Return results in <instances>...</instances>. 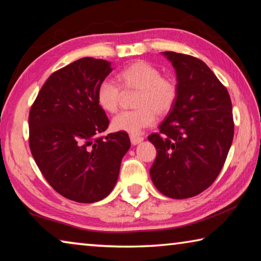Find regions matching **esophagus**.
Listing matches in <instances>:
<instances>
[{
  "mask_svg": "<svg viewBox=\"0 0 261 261\" xmlns=\"http://www.w3.org/2000/svg\"><path fill=\"white\" fill-rule=\"evenodd\" d=\"M130 140H131L132 145H137V144L143 142L144 138L139 137V136H130Z\"/></svg>",
  "mask_w": 261,
  "mask_h": 261,
  "instance_id": "obj_1",
  "label": "esophagus"
}]
</instances>
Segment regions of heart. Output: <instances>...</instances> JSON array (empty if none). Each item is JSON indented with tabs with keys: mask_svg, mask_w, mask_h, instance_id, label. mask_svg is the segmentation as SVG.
Segmentation results:
<instances>
[{
	"mask_svg": "<svg viewBox=\"0 0 261 261\" xmlns=\"http://www.w3.org/2000/svg\"><path fill=\"white\" fill-rule=\"evenodd\" d=\"M118 80L125 90H138L135 106L137 109L122 111L111 121L115 131L136 136L153 125L155 116H165L174 108L179 89L172 77L163 76L158 67L147 61L138 60L118 74ZM122 90L111 80H103L97 87L96 101L102 110L115 113L119 106Z\"/></svg>",
	"mask_w": 261,
	"mask_h": 261,
	"instance_id": "b5f03b06",
	"label": "heart"
}]
</instances>
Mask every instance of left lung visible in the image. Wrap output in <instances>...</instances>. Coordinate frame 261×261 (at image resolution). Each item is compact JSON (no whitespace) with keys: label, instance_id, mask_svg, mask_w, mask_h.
<instances>
[{"label":"left lung","instance_id":"left-lung-1","mask_svg":"<svg viewBox=\"0 0 261 261\" xmlns=\"http://www.w3.org/2000/svg\"><path fill=\"white\" fill-rule=\"evenodd\" d=\"M175 69L179 95L160 134L148 140L156 148L150 169L153 185L172 198L196 196L220 174L233 139L230 95L203 61L161 52Z\"/></svg>","mask_w":261,"mask_h":261}]
</instances>
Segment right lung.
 <instances>
[{
	"instance_id": "1",
	"label": "right lung",
	"mask_w": 261,
	"mask_h": 261,
	"mask_svg": "<svg viewBox=\"0 0 261 261\" xmlns=\"http://www.w3.org/2000/svg\"><path fill=\"white\" fill-rule=\"evenodd\" d=\"M111 71L107 60L74 61L49 75L29 115V143L41 174L60 195L80 203L109 195L131 146L126 132L100 137L109 119L96 90Z\"/></svg>"
}]
</instances>
